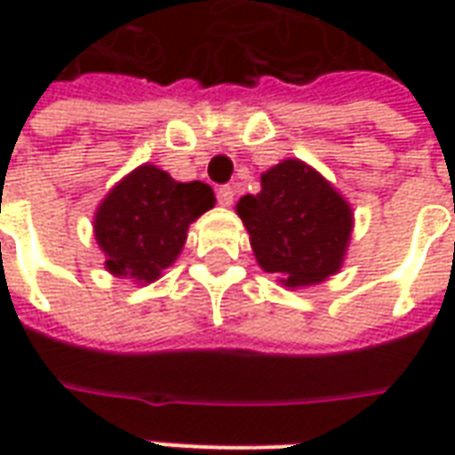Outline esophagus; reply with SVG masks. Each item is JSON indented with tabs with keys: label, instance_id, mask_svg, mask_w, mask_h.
Returning <instances> with one entry per match:
<instances>
[{
	"label": "esophagus",
	"instance_id": "1",
	"mask_svg": "<svg viewBox=\"0 0 455 455\" xmlns=\"http://www.w3.org/2000/svg\"><path fill=\"white\" fill-rule=\"evenodd\" d=\"M234 197H236V189L231 188V185H224V188L217 189V199L221 207H231V204H234Z\"/></svg>",
	"mask_w": 455,
	"mask_h": 455
}]
</instances>
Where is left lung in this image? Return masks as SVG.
<instances>
[{"instance_id":"obj_1","label":"left lung","mask_w":455,"mask_h":455,"mask_svg":"<svg viewBox=\"0 0 455 455\" xmlns=\"http://www.w3.org/2000/svg\"><path fill=\"white\" fill-rule=\"evenodd\" d=\"M236 212L258 266L285 287L324 283L341 270L351 241V204L312 165L287 158L260 175V192Z\"/></svg>"}]
</instances>
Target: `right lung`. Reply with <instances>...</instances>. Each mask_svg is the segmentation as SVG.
I'll list each match as a JSON object with an SVG mask.
<instances>
[{"mask_svg": "<svg viewBox=\"0 0 455 455\" xmlns=\"http://www.w3.org/2000/svg\"><path fill=\"white\" fill-rule=\"evenodd\" d=\"M204 182H178L156 165H140L102 199L94 214V238L104 266L116 277L153 283L178 260L188 228L214 207Z\"/></svg>", "mask_w": 455, "mask_h": 455, "instance_id": "1", "label": "right lung"}]
</instances>
